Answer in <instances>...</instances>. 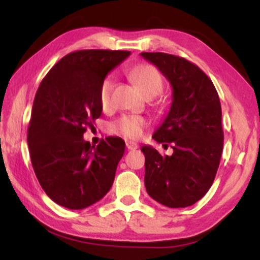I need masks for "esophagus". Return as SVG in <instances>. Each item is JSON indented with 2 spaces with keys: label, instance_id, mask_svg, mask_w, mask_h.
Returning <instances> with one entry per match:
<instances>
[{
  "label": "esophagus",
  "instance_id": "34e87169",
  "mask_svg": "<svg viewBox=\"0 0 260 260\" xmlns=\"http://www.w3.org/2000/svg\"><path fill=\"white\" fill-rule=\"evenodd\" d=\"M126 148L127 150H136V149L138 148V144L135 143V142H126Z\"/></svg>",
  "mask_w": 260,
  "mask_h": 260
}]
</instances>
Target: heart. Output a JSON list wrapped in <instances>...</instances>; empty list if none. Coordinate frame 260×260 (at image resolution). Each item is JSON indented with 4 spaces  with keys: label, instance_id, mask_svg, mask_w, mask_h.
I'll use <instances>...</instances> for the list:
<instances>
[{
    "label": "heart",
    "instance_id": "1",
    "mask_svg": "<svg viewBox=\"0 0 260 260\" xmlns=\"http://www.w3.org/2000/svg\"><path fill=\"white\" fill-rule=\"evenodd\" d=\"M131 79L140 87V90L147 95H156L162 91L163 79L161 73L156 67L151 65H140L134 67L130 71ZM112 79L106 77L102 81L99 88V103L102 108L106 109L110 105L112 91ZM147 125V120L143 117L136 115H127L120 117L112 124V131L116 134H120L125 137L138 138L141 137L143 129Z\"/></svg>",
    "mask_w": 260,
    "mask_h": 260
}]
</instances>
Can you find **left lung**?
<instances>
[{
  "mask_svg": "<svg viewBox=\"0 0 260 260\" xmlns=\"http://www.w3.org/2000/svg\"><path fill=\"white\" fill-rule=\"evenodd\" d=\"M172 85L168 115L152 135L172 143L173 155L162 156L150 145L145 156L148 194L170 208L194 205L211 188L222 154L221 105L212 80L193 62L161 52H143Z\"/></svg>",
  "mask_w": 260,
  "mask_h": 260,
  "instance_id": "obj_1",
  "label": "left lung"
}]
</instances>
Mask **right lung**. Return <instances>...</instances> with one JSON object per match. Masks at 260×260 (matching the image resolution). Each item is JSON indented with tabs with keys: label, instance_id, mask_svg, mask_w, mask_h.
Returning a JSON list of instances; mask_svg holds the SVG:
<instances>
[{
	"label": "right lung",
	"instance_id": "obj_1",
	"mask_svg": "<svg viewBox=\"0 0 260 260\" xmlns=\"http://www.w3.org/2000/svg\"><path fill=\"white\" fill-rule=\"evenodd\" d=\"M129 55L106 49L72 52L38 88L27 135L30 161L42 189L62 207L86 208L112 187L125 142L108 137L94 147L83 135L102 115V81Z\"/></svg>",
	"mask_w": 260,
	"mask_h": 260
}]
</instances>
